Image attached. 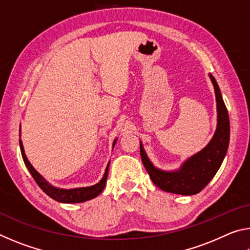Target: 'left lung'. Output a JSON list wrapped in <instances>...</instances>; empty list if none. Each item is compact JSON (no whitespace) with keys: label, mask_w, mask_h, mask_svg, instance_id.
Returning <instances> with one entry per match:
<instances>
[{"label":"left lung","mask_w":250,"mask_h":250,"mask_svg":"<svg viewBox=\"0 0 250 250\" xmlns=\"http://www.w3.org/2000/svg\"><path fill=\"white\" fill-rule=\"evenodd\" d=\"M214 86L217 108V125L213 138L197 153L186 159L182 166L173 171L156 167L147 156L140 141L141 159L152 182L164 192L194 195L209 183L221 167L229 145V117L224 104L221 89L213 75H208Z\"/></svg>","instance_id":"left-lung-1"}]
</instances>
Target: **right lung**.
I'll return each mask as SVG.
<instances>
[{
	"label": "right lung",
	"instance_id": "right-lung-1",
	"mask_svg": "<svg viewBox=\"0 0 250 250\" xmlns=\"http://www.w3.org/2000/svg\"><path fill=\"white\" fill-rule=\"evenodd\" d=\"M21 132V129H20ZM21 135V134H20ZM118 140V138L115 139L112 145V149L115 146L116 142ZM20 146H21V152H22V156H23V161L26 166L27 170L31 173L33 179L35 180L37 185L43 189V191L47 194L49 197H52L53 200L57 201L59 203H66V204H73V203H83L86 201L92 200L99 195V194L104 191L105 182H107V177H108V171H109V164L110 161L105 167V170L104 173L103 179H101L98 183L91 186H86V188H57V186H54L49 183V182L45 179V177L40 174L37 172L34 167L29 162L26 154H25L24 151V146H23V142L20 139Z\"/></svg>",
	"mask_w": 250,
	"mask_h": 250
}]
</instances>
